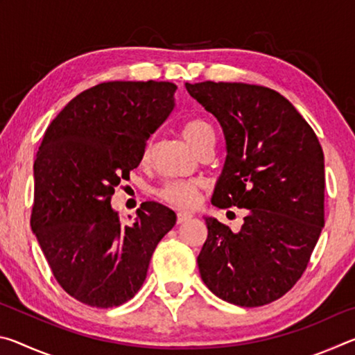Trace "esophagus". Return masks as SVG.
<instances>
[{
	"mask_svg": "<svg viewBox=\"0 0 355 355\" xmlns=\"http://www.w3.org/2000/svg\"><path fill=\"white\" fill-rule=\"evenodd\" d=\"M189 219H192V214L191 213H186V211H178L177 213L178 224H182V222H186V220H189Z\"/></svg>",
	"mask_w": 355,
	"mask_h": 355,
	"instance_id": "obj_1",
	"label": "esophagus"
}]
</instances>
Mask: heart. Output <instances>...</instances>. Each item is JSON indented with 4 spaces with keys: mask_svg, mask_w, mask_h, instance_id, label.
<instances>
[{
    "mask_svg": "<svg viewBox=\"0 0 355 355\" xmlns=\"http://www.w3.org/2000/svg\"><path fill=\"white\" fill-rule=\"evenodd\" d=\"M183 137L188 141L189 146L199 152V150L207 146L209 142L216 141L214 130L209 123L202 119H191L183 125L182 128ZM148 155V147L144 152V158H147ZM199 189L200 184L199 182H194V180H188V182H171L166 183L163 188L159 189L158 196L164 202L171 203V205L177 208H191L197 203L199 199Z\"/></svg>",
    "mask_w": 355,
    "mask_h": 355,
    "instance_id": "b5f03b06",
    "label": "heart"
}]
</instances>
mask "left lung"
<instances>
[{
  "label": "left lung",
  "instance_id": "obj_1",
  "mask_svg": "<svg viewBox=\"0 0 355 355\" xmlns=\"http://www.w3.org/2000/svg\"><path fill=\"white\" fill-rule=\"evenodd\" d=\"M213 114L225 163L211 203L245 208L239 232L205 216L197 257L209 291L239 307L284 296L307 268L324 227V155L305 119L284 95L245 83H186Z\"/></svg>",
  "mask_w": 355,
  "mask_h": 355
}]
</instances>
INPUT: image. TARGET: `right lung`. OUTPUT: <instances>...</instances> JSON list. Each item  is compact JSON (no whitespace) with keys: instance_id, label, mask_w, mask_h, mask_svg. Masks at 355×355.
I'll use <instances>...</instances> for the list:
<instances>
[{"instance_id":"obj_1","label":"right lung","mask_w":355,"mask_h":355,"mask_svg":"<svg viewBox=\"0 0 355 355\" xmlns=\"http://www.w3.org/2000/svg\"><path fill=\"white\" fill-rule=\"evenodd\" d=\"M175 91L164 81L97 84L69 101L39 147L31 228L58 284L91 307L133 297L177 222L171 208L144 202L123 225L111 207L114 188L175 107Z\"/></svg>"}]
</instances>
